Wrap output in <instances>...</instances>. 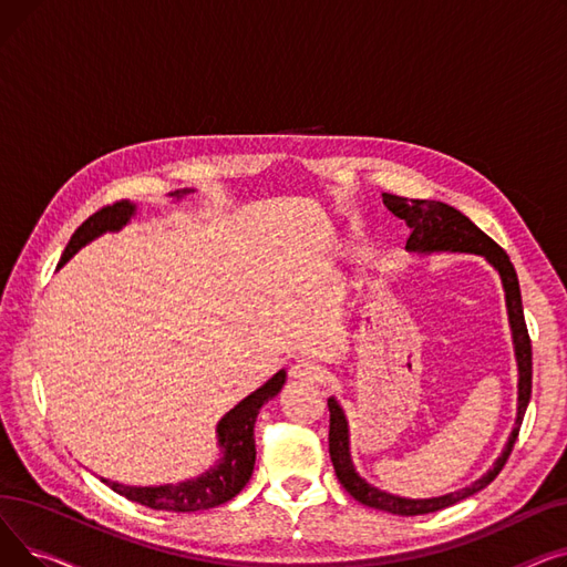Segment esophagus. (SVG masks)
<instances>
[{
	"label": "esophagus",
	"mask_w": 567,
	"mask_h": 567,
	"mask_svg": "<svg viewBox=\"0 0 567 567\" xmlns=\"http://www.w3.org/2000/svg\"><path fill=\"white\" fill-rule=\"evenodd\" d=\"M289 374L296 379V381H306V383H319L321 377H323V368L312 361V359H303L299 363H293Z\"/></svg>",
	"instance_id": "obj_1"
}]
</instances>
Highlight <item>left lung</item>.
<instances>
[{
    "label": "left lung",
    "mask_w": 567,
    "mask_h": 567,
    "mask_svg": "<svg viewBox=\"0 0 567 567\" xmlns=\"http://www.w3.org/2000/svg\"><path fill=\"white\" fill-rule=\"evenodd\" d=\"M383 204L389 206V212H393L398 218H402L411 234L406 238V250L411 255H432V252H466V255H481L485 261L494 268L501 278L503 291H505V310H508V323H511V333H513V347H515V359H517V419L515 427L505 441V449L492 464L487 473H483L478 481L449 492L441 496L432 498H406L398 496L391 492H383L374 485H370L365 478H361V473L355 471L351 462V449H349V421L344 415V409L336 398H329V411H331V430H329V453L331 462L336 468L338 481L342 487L363 505H370L374 511H385L393 515H427L436 513L443 508H451L457 501L485 489L496 475L503 468L505 460L511 457L513 445L517 441L524 413L530 400V377H533V363H530V340L526 331V321H524V308H522V291H519V280L515 274V266L511 257L505 255L503 248H498L492 238L475 227L464 214H460L457 208L434 202V199H406L398 197L391 193H383Z\"/></svg>",
    "instance_id": "left-lung-1"
}]
</instances>
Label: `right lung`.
<instances>
[{"label": "right lung", "mask_w": 567, "mask_h": 567, "mask_svg": "<svg viewBox=\"0 0 567 567\" xmlns=\"http://www.w3.org/2000/svg\"><path fill=\"white\" fill-rule=\"evenodd\" d=\"M193 193V188L184 190H174L169 197L182 199L184 195ZM137 206L128 199L116 202L112 206L101 208L99 214L92 218H86L75 234L71 236V241L59 259V266H64L80 248L86 244H92L94 238H99L105 231H118L135 218ZM287 381V372L280 370L271 379H268L261 389L244 398L234 409H229L218 427V449H220V460L204 473H199L197 478L176 483V485H154V487H137V485H122V483H112L101 478L107 487H112L116 494L126 496L128 501H135L140 505H146L152 511H167V513H197V511H208L216 508V505L227 503L234 498L238 492L246 487L250 481L252 468H255V423L259 409L274 400Z\"/></svg>", "instance_id": "right-lung-1"}]
</instances>
